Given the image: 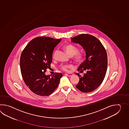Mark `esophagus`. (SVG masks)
<instances>
[{
	"label": "esophagus",
	"mask_w": 129,
	"mask_h": 129,
	"mask_svg": "<svg viewBox=\"0 0 129 129\" xmlns=\"http://www.w3.org/2000/svg\"><path fill=\"white\" fill-rule=\"evenodd\" d=\"M65 75L66 76H68V77H71L73 76V74L72 73H68V74H66Z\"/></svg>",
	"instance_id": "obj_1"
}]
</instances>
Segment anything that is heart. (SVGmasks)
<instances>
[{
  "label": "heart",
  "mask_w": 129,
  "mask_h": 129,
  "mask_svg": "<svg viewBox=\"0 0 129 129\" xmlns=\"http://www.w3.org/2000/svg\"><path fill=\"white\" fill-rule=\"evenodd\" d=\"M63 49L66 51V52L69 56L70 55L73 56L75 55L76 54H77L78 51V50L76 47H75L74 46L71 44L65 45L63 47ZM55 55H56V52H54L53 54V58H55ZM82 55L81 54H77L74 58V60L75 61V62H76L77 63H79L81 62V61L82 60ZM71 65H66V66H62L61 68L64 71H67L69 69L71 68Z\"/></svg>",
  "instance_id": "heart-1"
}]
</instances>
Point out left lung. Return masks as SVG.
I'll list each match as a JSON object with an SVG mask.
<instances>
[{
  "label": "left lung",
  "instance_id": "obj_1",
  "mask_svg": "<svg viewBox=\"0 0 129 129\" xmlns=\"http://www.w3.org/2000/svg\"><path fill=\"white\" fill-rule=\"evenodd\" d=\"M71 42L82 47L86 53L85 60L81 64L78 71L87 72L79 77L76 87L84 93L93 91L102 84L106 76L107 67V57L104 47L94 36L82 34L71 39Z\"/></svg>",
  "mask_w": 129,
  "mask_h": 129
}]
</instances>
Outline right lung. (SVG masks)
<instances>
[{"label": "right lung", "mask_w": 129, "mask_h": 129, "mask_svg": "<svg viewBox=\"0 0 129 129\" xmlns=\"http://www.w3.org/2000/svg\"><path fill=\"white\" fill-rule=\"evenodd\" d=\"M61 41L49 37H36L23 50L20 62L21 74L26 85L34 93L48 96L58 87L63 75L56 73L51 77L45 73L47 69L51 68L53 50Z\"/></svg>", "instance_id": "add662e5"}]
</instances>
